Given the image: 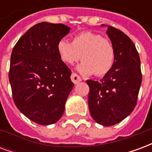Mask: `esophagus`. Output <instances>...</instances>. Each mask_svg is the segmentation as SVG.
<instances>
[{"instance_id":"obj_1","label":"esophagus","mask_w":152,"mask_h":152,"mask_svg":"<svg viewBox=\"0 0 152 152\" xmlns=\"http://www.w3.org/2000/svg\"><path fill=\"white\" fill-rule=\"evenodd\" d=\"M71 80H72V81L74 84H78V83L81 81V78H80L76 73L74 72H73L72 74V76H71Z\"/></svg>"}]
</instances>
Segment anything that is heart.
<instances>
[{"mask_svg":"<svg viewBox=\"0 0 152 152\" xmlns=\"http://www.w3.org/2000/svg\"><path fill=\"white\" fill-rule=\"evenodd\" d=\"M57 50L63 63L73 65L80 58L83 63L78 66L84 75L92 74L103 76L109 72L114 64L115 52L112 41L100 34L83 31L72 38V43L61 40Z\"/></svg>","mask_w":152,"mask_h":152,"instance_id":"obj_1","label":"heart"}]
</instances>
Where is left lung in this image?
<instances>
[{"instance_id":"left-lung-1","label":"left lung","mask_w":152,"mask_h":152,"mask_svg":"<svg viewBox=\"0 0 152 152\" xmlns=\"http://www.w3.org/2000/svg\"><path fill=\"white\" fill-rule=\"evenodd\" d=\"M107 33L115 48L114 64L100 81L88 80L86 82L89 86L91 116L99 124L112 126L134 111L142 83V72L139 54L130 38L112 26Z\"/></svg>"}]
</instances>
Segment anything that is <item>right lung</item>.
I'll list each match as a JSON object with an SVG mask.
<instances>
[{"mask_svg": "<svg viewBox=\"0 0 152 152\" xmlns=\"http://www.w3.org/2000/svg\"><path fill=\"white\" fill-rule=\"evenodd\" d=\"M69 31L62 23H39L12 50L9 80L14 102L37 124L48 125L59 120L74 86L72 71L57 50L58 43Z\"/></svg>", "mask_w": 152, "mask_h": 152, "instance_id": "obj_1", "label": "right lung"}]
</instances>
